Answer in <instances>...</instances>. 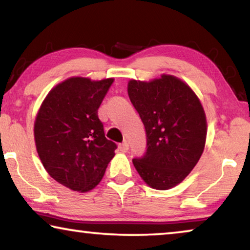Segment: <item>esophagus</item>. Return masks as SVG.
I'll return each mask as SVG.
<instances>
[{"mask_svg": "<svg viewBox=\"0 0 250 250\" xmlns=\"http://www.w3.org/2000/svg\"><path fill=\"white\" fill-rule=\"evenodd\" d=\"M119 150L121 151V152H128V150H129V145L126 142H124V143H121V145H119Z\"/></svg>", "mask_w": 250, "mask_h": 250, "instance_id": "34e87169", "label": "esophagus"}]
</instances>
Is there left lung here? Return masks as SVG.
<instances>
[{
	"instance_id": "1",
	"label": "left lung",
	"mask_w": 250,
	"mask_h": 250,
	"mask_svg": "<svg viewBox=\"0 0 250 250\" xmlns=\"http://www.w3.org/2000/svg\"><path fill=\"white\" fill-rule=\"evenodd\" d=\"M128 95L145 125L146 152L133 159L142 180L155 189L180 184L204 151L207 124L198 97L172 75L151 82L131 79Z\"/></svg>"
}]
</instances>
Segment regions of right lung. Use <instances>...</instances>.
<instances>
[{
	"instance_id": "1",
	"label": "right lung",
	"mask_w": 250,
	"mask_h": 250,
	"mask_svg": "<svg viewBox=\"0 0 250 250\" xmlns=\"http://www.w3.org/2000/svg\"><path fill=\"white\" fill-rule=\"evenodd\" d=\"M113 78L71 77L46 96L34 124L45 170L76 192H89L104 177L117 145L104 137L98 109Z\"/></svg>"
}]
</instances>
